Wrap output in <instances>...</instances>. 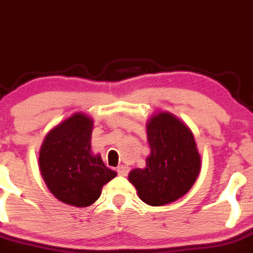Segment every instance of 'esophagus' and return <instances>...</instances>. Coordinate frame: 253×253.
<instances>
[{
	"instance_id": "34e87169",
	"label": "esophagus",
	"mask_w": 253,
	"mask_h": 253,
	"mask_svg": "<svg viewBox=\"0 0 253 253\" xmlns=\"http://www.w3.org/2000/svg\"><path fill=\"white\" fill-rule=\"evenodd\" d=\"M129 172V167L128 166H125V165H120L119 167H117V173L120 174V176H127Z\"/></svg>"
}]
</instances>
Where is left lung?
Here are the masks:
<instances>
[{
    "mask_svg": "<svg viewBox=\"0 0 253 253\" xmlns=\"http://www.w3.org/2000/svg\"><path fill=\"white\" fill-rule=\"evenodd\" d=\"M151 155L145 169H134L128 180L150 206L171 204L190 191L200 173L201 157L191 129L169 112L147 124Z\"/></svg>",
    "mask_w": 253,
    "mask_h": 253,
    "instance_id": "left-lung-1",
    "label": "left lung"
}]
</instances>
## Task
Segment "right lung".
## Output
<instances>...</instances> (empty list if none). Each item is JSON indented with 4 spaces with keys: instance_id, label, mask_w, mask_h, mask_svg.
<instances>
[{
    "instance_id": "1",
    "label": "right lung",
    "mask_w": 253,
    "mask_h": 253,
    "mask_svg": "<svg viewBox=\"0 0 253 253\" xmlns=\"http://www.w3.org/2000/svg\"><path fill=\"white\" fill-rule=\"evenodd\" d=\"M93 121L75 113L52 128L40 151V169L52 195L65 204L87 207L101 195L102 186L116 177L101 156L91 152Z\"/></svg>"
}]
</instances>
